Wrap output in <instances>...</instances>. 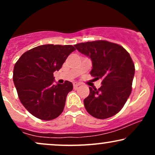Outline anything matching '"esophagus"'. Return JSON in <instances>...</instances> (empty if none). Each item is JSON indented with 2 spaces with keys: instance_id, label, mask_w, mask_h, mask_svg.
<instances>
[{
  "instance_id": "34e87169",
  "label": "esophagus",
  "mask_w": 155,
  "mask_h": 155,
  "mask_svg": "<svg viewBox=\"0 0 155 155\" xmlns=\"http://www.w3.org/2000/svg\"><path fill=\"white\" fill-rule=\"evenodd\" d=\"M79 85H80L79 83L74 82V89H77V87L79 86Z\"/></svg>"
}]
</instances>
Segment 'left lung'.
<instances>
[{
	"label": "left lung",
	"instance_id": "8db88e82",
	"mask_svg": "<svg viewBox=\"0 0 155 155\" xmlns=\"http://www.w3.org/2000/svg\"><path fill=\"white\" fill-rule=\"evenodd\" d=\"M74 46L91 58V76L102 80V86L98 90L90 87V95L84 100L85 108L97 119L114 116L123 107L132 91L135 65L130 55L122 46L107 41Z\"/></svg>",
	"mask_w": 155,
	"mask_h": 155
}]
</instances>
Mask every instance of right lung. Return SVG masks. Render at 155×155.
Here are the masks:
<instances>
[{"label":"right lung","mask_w":155,"mask_h":155,"mask_svg":"<svg viewBox=\"0 0 155 155\" xmlns=\"http://www.w3.org/2000/svg\"><path fill=\"white\" fill-rule=\"evenodd\" d=\"M74 50L72 45L38 46L25 51L15 63L14 83L19 101L32 115L51 120L61 114L73 84L68 81L54 84L53 73Z\"/></svg>","instance_id":"1"}]
</instances>
